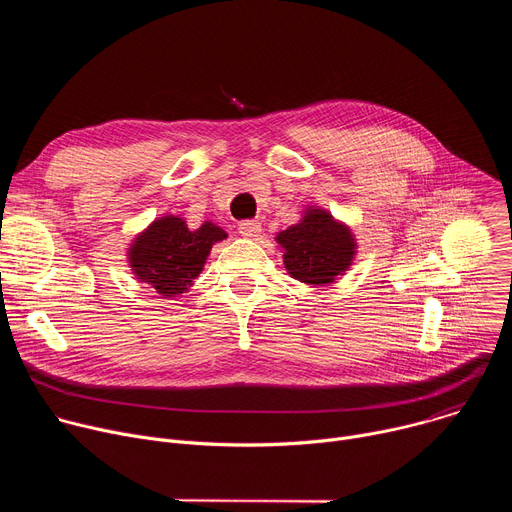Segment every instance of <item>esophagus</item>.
<instances>
[{
	"label": "esophagus",
	"mask_w": 512,
	"mask_h": 512,
	"mask_svg": "<svg viewBox=\"0 0 512 512\" xmlns=\"http://www.w3.org/2000/svg\"><path fill=\"white\" fill-rule=\"evenodd\" d=\"M239 233L247 239H257L261 235V223L259 221H243V223H239Z\"/></svg>",
	"instance_id": "34e87169"
}]
</instances>
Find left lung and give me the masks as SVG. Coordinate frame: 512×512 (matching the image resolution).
<instances>
[{
    "label": "left lung",
    "instance_id": "1",
    "mask_svg": "<svg viewBox=\"0 0 512 512\" xmlns=\"http://www.w3.org/2000/svg\"><path fill=\"white\" fill-rule=\"evenodd\" d=\"M285 269L304 283L322 285L348 269L354 241L346 227L324 210L306 212L304 221L277 235Z\"/></svg>",
    "mask_w": 512,
    "mask_h": 512
}]
</instances>
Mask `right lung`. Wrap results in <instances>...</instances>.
I'll use <instances>...</instances> for the list:
<instances>
[{
    "instance_id": "obj_1",
    "label": "right lung",
    "mask_w": 512,
    "mask_h": 512,
    "mask_svg": "<svg viewBox=\"0 0 512 512\" xmlns=\"http://www.w3.org/2000/svg\"><path fill=\"white\" fill-rule=\"evenodd\" d=\"M227 233L212 223L190 231L178 216H164L141 233L129 249V261L139 281L150 283L162 296H176L192 285L216 241Z\"/></svg>"
}]
</instances>
